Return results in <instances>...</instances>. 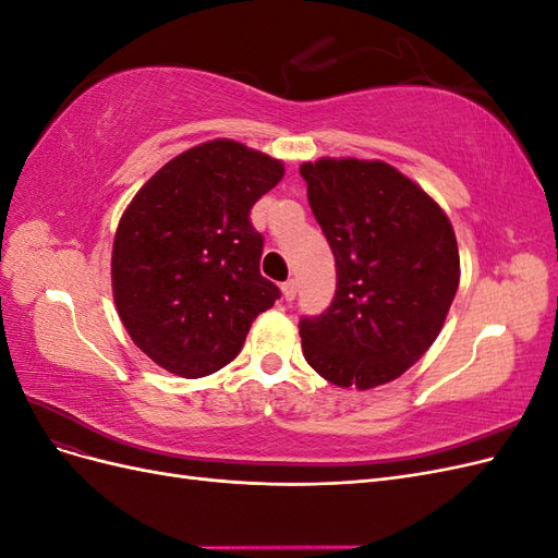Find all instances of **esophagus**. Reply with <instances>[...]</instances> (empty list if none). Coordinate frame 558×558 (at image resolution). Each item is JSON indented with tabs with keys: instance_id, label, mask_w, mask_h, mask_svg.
I'll list each match as a JSON object with an SVG mask.
<instances>
[{
	"instance_id": "obj_1",
	"label": "esophagus",
	"mask_w": 558,
	"mask_h": 558,
	"mask_svg": "<svg viewBox=\"0 0 558 558\" xmlns=\"http://www.w3.org/2000/svg\"><path fill=\"white\" fill-rule=\"evenodd\" d=\"M281 293H283V298L286 300H295V293H298V281L295 279H289V281H286L283 286H281Z\"/></svg>"
}]
</instances>
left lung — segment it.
<instances>
[{
	"instance_id": "left-lung-1",
	"label": "left lung",
	"mask_w": 558,
	"mask_h": 558,
	"mask_svg": "<svg viewBox=\"0 0 558 558\" xmlns=\"http://www.w3.org/2000/svg\"><path fill=\"white\" fill-rule=\"evenodd\" d=\"M300 174L337 269L330 307L300 318L302 353L335 386L393 381L440 335L459 289L449 218L381 160L320 158Z\"/></svg>"
}]
</instances>
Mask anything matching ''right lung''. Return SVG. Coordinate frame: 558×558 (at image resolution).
I'll list each match as a JSON object with an SVG mask.
<instances>
[{
    "mask_svg": "<svg viewBox=\"0 0 558 558\" xmlns=\"http://www.w3.org/2000/svg\"><path fill=\"white\" fill-rule=\"evenodd\" d=\"M281 160L232 140L189 148L132 197L116 230L111 283L132 342L167 373L197 379L228 365L281 295L260 275L251 207Z\"/></svg>",
    "mask_w": 558,
    "mask_h": 558,
    "instance_id": "1",
    "label": "right lung"
}]
</instances>
